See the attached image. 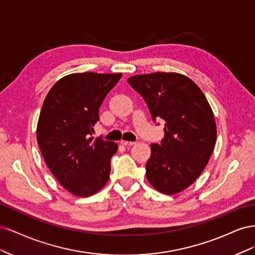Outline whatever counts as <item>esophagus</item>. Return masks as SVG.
<instances>
[{"label": "esophagus", "mask_w": 255, "mask_h": 255, "mask_svg": "<svg viewBox=\"0 0 255 255\" xmlns=\"http://www.w3.org/2000/svg\"><path fill=\"white\" fill-rule=\"evenodd\" d=\"M120 143L122 145H133V144H135L134 141H128V140H121Z\"/></svg>", "instance_id": "34e87169"}]
</instances>
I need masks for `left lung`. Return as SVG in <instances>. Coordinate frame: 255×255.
I'll return each mask as SVG.
<instances>
[{
	"instance_id": "1",
	"label": "left lung",
	"mask_w": 255,
	"mask_h": 255,
	"mask_svg": "<svg viewBox=\"0 0 255 255\" xmlns=\"http://www.w3.org/2000/svg\"><path fill=\"white\" fill-rule=\"evenodd\" d=\"M128 84L145 101L153 121L165 120L164 139L151 144L146 179L156 190L174 195L202 173L217 137L213 111L187 76L155 72L134 75Z\"/></svg>"
}]
</instances>
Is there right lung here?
<instances>
[{"label":"right lung","instance_id":"1","mask_svg":"<svg viewBox=\"0 0 255 255\" xmlns=\"http://www.w3.org/2000/svg\"><path fill=\"white\" fill-rule=\"evenodd\" d=\"M122 74L73 73L60 79L44 99L37 141L56 180L71 194L89 197L110 179L118 144L94 140L99 109Z\"/></svg>","mask_w":255,"mask_h":255}]
</instances>
